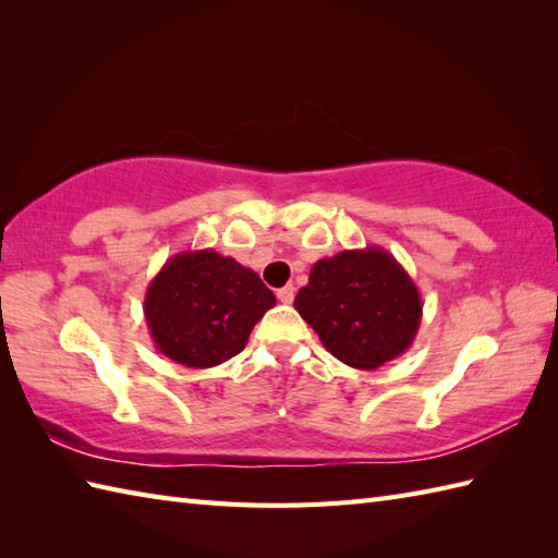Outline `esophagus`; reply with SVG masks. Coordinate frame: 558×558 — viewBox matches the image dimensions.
<instances>
[{"label": "esophagus", "instance_id": "obj_1", "mask_svg": "<svg viewBox=\"0 0 558 558\" xmlns=\"http://www.w3.org/2000/svg\"><path fill=\"white\" fill-rule=\"evenodd\" d=\"M278 300H280L282 304H292V300H294V288H292V286L280 288V290H278Z\"/></svg>", "mask_w": 558, "mask_h": 558}]
</instances>
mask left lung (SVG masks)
I'll return each instance as SVG.
<instances>
[{
  "instance_id": "obj_1",
  "label": "left lung",
  "mask_w": 558,
  "mask_h": 558,
  "mask_svg": "<svg viewBox=\"0 0 558 558\" xmlns=\"http://www.w3.org/2000/svg\"><path fill=\"white\" fill-rule=\"evenodd\" d=\"M294 310L336 360L366 372L400 357L422 322L410 272L376 244L316 260Z\"/></svg>"
}]
</instances>
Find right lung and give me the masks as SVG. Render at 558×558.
Listing matches in <instances>:
<instances>
[{
  "instance_id": "1",
  "label": "right lung",
  "mask_w": 558,
  "mask_h": 558,
  "mask_svg": "<svg viewBox=\"0 0 558 558\" xmlns=\"http://www.w3.org/2000/svg\"><path fill=\"white\" fill-rule=\"evenodd\" d=\"M272 306L276 294L252 268L198 248L165 260L146 290L144 316L160 354L189 369H208L240 354Z\"/></svg>"
}]
</instances>
